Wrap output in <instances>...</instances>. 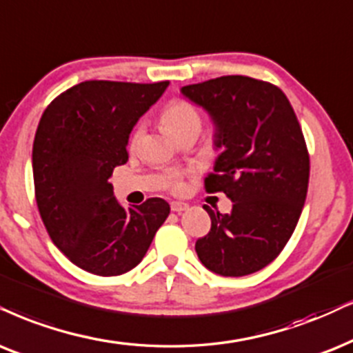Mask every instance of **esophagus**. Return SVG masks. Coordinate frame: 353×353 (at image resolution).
Wrapping results in <instances>:
<instances>
[{
    "label": "esophagus",
    "mask_w": 353,
    "mask_h": 353,
    "mask_svg": "<svg viewBox=\"0 0 353 353\" xmlns=\"http://www.w3.org/2000/svg\"><path fill=\"white\" fill-rule=\"evenodd\" d=\"M187 208H189V205L184 202H172L171 203V210L174 213H182V212H185Z\"/></svg>",
    "instance_id": "esophagus-1"
}]
</instances>
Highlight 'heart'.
<instances>
[{
    "instance_id": "b5f03b06",
    "label": "heart",
    "mask_w": 353,
    "mask_h": 353,
    "mask_svg": "<svg viewBox=\"0 0 353 353\" xmlns=\"http://www.w3.org/2000/svg\"><path fill=\"white\" fill-rule=\"evenodd\" d=\"M161 122L164 127H166V130L177 140V138L187 135V133H197L199 135L203 120L199 107L195 105L194 102L187 99H174L163 109ZM141 135H143V128L138 127L135 133L132 135V148H135L138 145ZM169 187H171L172 190H181L182 182L179 179H172Z\"/></svg>"
}]
</instances>
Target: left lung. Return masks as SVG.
Wrapping results in <instances>:
<instances>
[{
    "label": "left lung",
    "mask_w": 353,
    "mask_h": 353,
    "mask_svg": "<svg viewBox=\"0 0 353 353\" xmlns=\"http://www.w3.org/2000/svg\"><path fill=\"white\" fill-rule=\"evenodd\" d=\"M181 91L212 115L215 145L225 146L205 190L233 200L225 215L203 207L212 228L195 251L218 275L254 274L282 252L305 205L310 153L300 122L282 89L262 79L233 74Z\"/></svg>",
    "instance_id": "left-lung-1"
}]
</instances>
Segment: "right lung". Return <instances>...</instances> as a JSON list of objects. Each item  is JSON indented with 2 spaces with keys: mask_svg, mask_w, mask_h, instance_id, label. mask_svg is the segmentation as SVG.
Masks as SVG:
<instances>
[{
  "mask_svg": "<svg viewBox=\"0 0 353 353\" xmlns=\"http://www.w3.org/2000/svg\"><path fill=\"white\" fill-rule=\"evenodd\" d=\"M169 81L79 83L43 110L32 148L39 213L53 244L79 269L122 275L141 262L169 205L123 208L109 182L128 161V137Z\"/></svg>",
  "mask_w": 353,
  "mask_h": 353,
  "instance_id": "obj_1",
  "label": "right lung"
}]
</instances>
